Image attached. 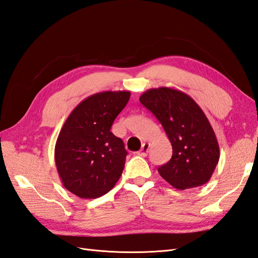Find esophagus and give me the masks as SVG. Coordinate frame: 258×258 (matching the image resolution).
<instances>
[{
  "instance_id": "34e87169",
  "label": "esophagus",
  "mask_w": 258,
  "mask_h": 258,
  "mask_svg": "<svg viewBox=\"0 0 258 258\" xmlns=\"http://www.w3.org/2000/svg\"><path fill=\"white\" fill-rule=\"evenodd\" d=\"M148 150H150V143H143V145H142V147H141V150H140V151L138 152V154H139L140 156H143V157H145V156H146L147 153H148Z\"/></svg>"
}]
</instances>
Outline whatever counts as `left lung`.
Listing matches in <instances>:
<instances>
[{
    "instance_id": "8db88e82",
    "label": "left lung",
    "mask_w": 258,
    "mask_h": 258,
    "mask_svg": "<svg viewBox=\"0 0 258 258\" xmlns=\"http://www.w3.org/2000/svg\"><path fill=\"white\" fill-rule=\"evenodd\" d=\"M140 102L159 120L172 145V157L158 168L159 174L179 190L208 183L220 160V146L201 107L169 87L146 90Z\"/></svg>"
}]
</instances>
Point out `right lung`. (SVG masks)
<instances>
[{
    "instance_id": "right-lung-1",
    "label": "right lung",
    "mask_w": 258,
    "mask_h": 258,
    "mask_svg": "<svg viewBox=\"0 0 258 258\" xmlns=\"http://www.w3.org/2000/svg\"><path fill=\"white\" fill-rule=\"evenodd\" d=\"M130 91H103L83 100L69 115L54 147V161L66 188L83 199L110 191L126 161L122 140L111 127Z\"/></svg>"
}]
</instances>
